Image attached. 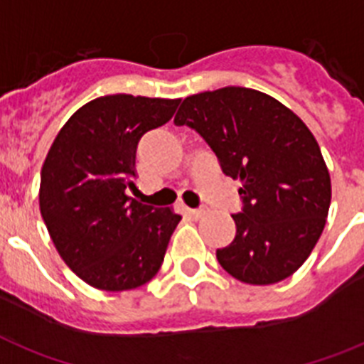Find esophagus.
Wrapping results in <instances>:
<instances>
[{"instance_id":"obj_1","label":"esophagus","mask_w":364,"mask_h":364,"mask_svg":"<svg viewBox=\"0 0 364 364\" xmlns=\"http://www.w3.org/2000/svg\"><path fill=\"white\" fill-rule=\"evenodd\" d=\"M187 215L191 216V218L198 220V218H201L203 215H207V209H205V207H201V209H188Z\"/></svg>"}]
</instances>
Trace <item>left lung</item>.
I'll return each instance as SVG.
<instances>
[{"label":"left lung","mask_w":364,"mask_h":364,"mask_svg":"<svg viewBox=\"0 0 364 364\" xmlns=\"http://www.w3.org/2000/svg\"><path fill=\"white\" fill-rule=\"evenodd\" d=\"M176 125L200 133L225 176L240 179L237 233L216 250L220 267L250 285L292 276L328 218L331 179L309 127L283 103L253 88L225 87L185 97Z\"/></svg>","instance_id":"8db88e82"}]
</instances>
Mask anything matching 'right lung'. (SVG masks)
Segmentation results:
<instances>
[{
  "mask_svg": "<svg viewBox=\"0 0 364 364\" xmlns=\"http://www.w3.org/2000/svg\"><path fill=\"white\" fill-rule=\"evenodd\" d=\"M181 100L112 94L70 116L41 173V215L63 261L94 289L148 283L181 216L125 194L135 187L140 139L166 124Z\"/></svg>",
  "mask_w": 364,
  "mask_h": 364,
  "instance_id": "add662e5",
  "label": "right lung"
}]
</instances>
